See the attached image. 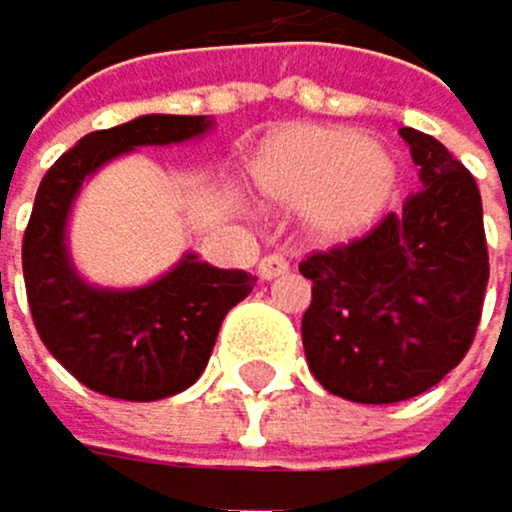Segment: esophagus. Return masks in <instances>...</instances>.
Masks as SVG:
<instances>
[{
	"label": "esophagus",
	"mask_w": 512,
	"mask_h": 512,
	"mask_svg": "<svg viewBox=\"0 0 512 512\" xmlns=\"http://www.w3.org/2000/svg\"><path fill=\"white\" fill-rule=\"evenodd\" d=\"M258 274H261V280H277L283 274H290V264H286V258H280V254H267V258L258 264Z\"/></svg>",
	"instance_id": "obj_1"
}]
</instances>
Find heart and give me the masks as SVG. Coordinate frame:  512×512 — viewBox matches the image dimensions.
Segmentation results:
<instances>
[{"instance_id":"heart-1","label":"heart","mask_w":512,"mask_h":512,"mask_svg":"<svg viewBox=\"0 0 512 512\" xmlns=\"http://www.w3.org/2000/svg\"><path fill=\"white\" fill-rule=\"evenodd\" d=\"M245 184L264 210L296 213L321 248L360 242L392 210L401 165L389 143L341 123H283L245 159Z\"/></svg>"}]
</instances>
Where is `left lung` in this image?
<instances>
[{
	"label": "left lung",
	"mask_w": 512,
	"mask_h": 512,
	"mask_svg": "<svg viewBox=\"0 0 512 512\" xmlns=\"http://www.w3.org/2000/svg\"><path fill=\"white\" fill-rule=\"evenodd\" d=\"M420 168L405 210L360 242L312 254L302 347L331 395L392 405L433 389L472 347L488 286L475 178L427 133L401 127Z\"/></svg>",
	"instance_id": "obj_1"
}]
</instances>
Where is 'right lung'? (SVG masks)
Returning <instances> with one entry per match:
<instances>
[{
	"instance_id": "right-lung-1",
	"label": "right lung",
	"mask_w": 512,
	"mask_h": 512,
	"mask_svg": "<svg viewBox=\"0 0 512 512\" xmlns=\"http://www.w3.org/2000/svg\"><path fill=\"white\" fill-rule=\"evenodd\" d=\"M213 117L143 114L82 136L44 175L24 232L21 267L40 341L92 392L159 401L200 379L222 318L258 277L222 270L184 251L175 267L139 286H98L69 251V219L82 187L104 165L143 146H181L213 130Z\"/></svg>"
}]
</instances>
